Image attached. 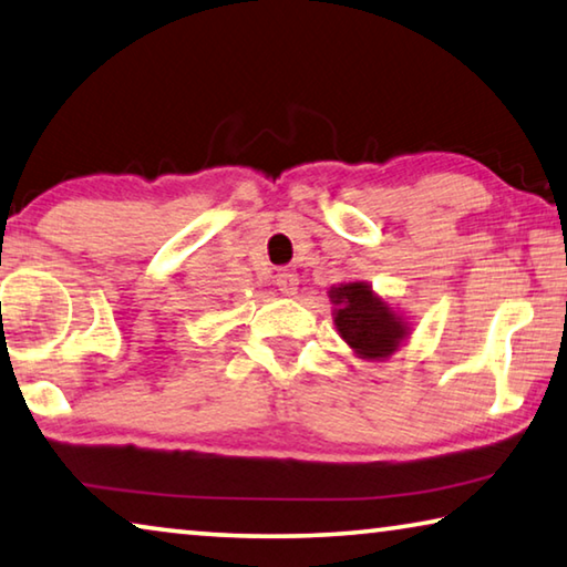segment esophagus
<instances>
[{"mask_svg":"<svg viewBox=\"0 0 567 567\" xmlns=\"http://www.w3.org/2000/svg\"><path fill=\"white\" fill-rule=\"evenodd\" d=\"M298 285H300L298 275H292V272L277 275V287H280L282 295H287V298H295V295H298Z\"/></svg>","mask_w":567,"mask_h":567,"instance_id":"1","label":"esophagus"}]
</instances>
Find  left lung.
Returning a JSON list of instances; mask_svg holds the SVG:
<instances>
[{
    "label": "left lung",
    "mask_w": 567,
    "mask_h": 567,
    "mask_svg": "<svg viewBox=\"0 0 567 567\" xmlns=\"http://www.w3.org/2000/svg\"><path fill=\"white\" fill-rule=\"evenodd\" d=\"M338 336L363 361L391 358L411 336V318L381 298L365 280H348L328 290Z\"/></svg>",
    "instance_id": "obj_1"
}]
</instances>
